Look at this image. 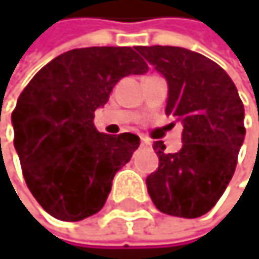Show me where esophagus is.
I'll return each mask as SVG.
<instances>
[{
    "label": "esophagus",
    "instance_id": "esophagus-1",
    "mask_svg": "<svg viewBox=\"0 0 259 259\" xmlns=\"http://www.w3.org/2000/svg\"><path fill=\"white\" fill-rule=\"evenodd\" d=\"M141 146L143 147H151V141H149L147 138H141Z\"/></svg>",
    "mask_w": 259,
    "mask_h": 259
}]
</instances>
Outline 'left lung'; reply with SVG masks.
<instances>
[{
    "label": "left lung",
    "mask_w": 259,
    "mask_h": 259,
    "mask_svg": "<svg viewBox=\"0 0 259 259\" xmlns=\"http://www.w3.org/2000/svg\"><path fill=\"white\" fill-rule=\"evenodd\" d=\"M137 51L167 82L166 113L183 124L182 149L154 143L158 169L147 193L164 214L194 219L208 213L230 183L244 143V105L224 69L179 46H138Z\"/></svg>",
    "instance_id": "obj_1"
}]
</instances>
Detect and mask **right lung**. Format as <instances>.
Segmentation results:
<instances>
[{
	"mask_svg": "<svg viewBox=\"0 0 259 259\" xmlns=\"http://www.w3.org/2000/svg\"><path fill=\"white\" fill-rule=\"evenodd\" d=\"M147 69L128 46L71 49L45 65L20 95L14 146L29 191L53 218L76 222L104 206L140 137L98 132L95 112L119 79Z\"/></svg>",
	"mask_w": 259,
	"mask_h": 259,
	"instance_id": "add662e5",
	"label": "right lung"
}]
</instances>
